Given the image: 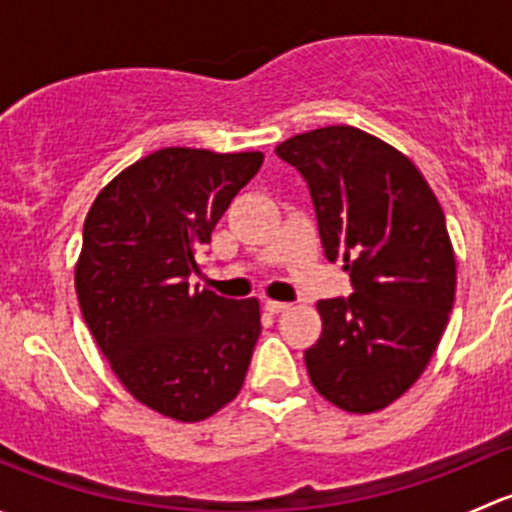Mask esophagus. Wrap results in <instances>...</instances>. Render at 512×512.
Masks as SVG:
<instances>
[{
    "mask_svg": "<svg viewBox=\"0 0 512 512\" xmlns=\"http://www.w3.org/2000/svg\"><path fill=\"white\" fill-rule=\"evenodd\" d=\"M265 309H267V312H270V314H280V312H287L289 304H287V302H275V299H267Z\"/></svg>",
    "mask_w": 512,
    "mask_h": 512,
    "instance_id": "1",
    "label": "esophagus"
}]
</instances>
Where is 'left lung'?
<instances>
[{
  "label": "left lung",
  "mask_w": 512,
  "mask_h": 512,
  "mask_svg": "<svg viewBox=\"0 0 512 512\" xmlns=\"http://www.w3.org/2000/svg\"><path fill=\"white\" fill-rule=\"evenodd\" d=\"M275 153L307 180L324 255L354 287L317 302L309 379L349 414L386 409L423 374L456 299L441 205L404 153L354 126L299 133Z\"/></svg>",
  "instance_id": "8db88e82"
}]
</instances>
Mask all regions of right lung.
Masks as SVG:
<instances>
[{"instance_id": "add662e5", "label": "right lung", "mask_w": 512, "mask_h": 512, "mask_svg": "<svg viewBox=\"0 0 512 512\" xmlns=\"http://www.w3.org/2000/svg\"><path fill=\"white\" fill-rule=\"evenodd\" d=\"M260 151L160 148L96 195L76 262L81 314L113 374L158 414L203 421L242 389L260 337V302L190 287L198 252Z\"/></svg>"}]
</instances>
